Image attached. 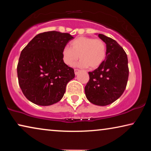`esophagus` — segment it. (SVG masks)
<instances>
[{
    "mask_svg": "<svg viewBox=\"0 0 151 151\" xmlns=\"http://www.w3.org/2000/svg\"><path fill=\"white\" fill-rule=\"evenodd\" d=\"M80 71L79 69H76L75 70H74V72H75V75H78V73H79V72H80Z\"/></svg>",
    "mask_w": 151,
    "mask_h": 151,
    "instance_id": "esophagus-1",
    "label": "esophagus"
}]
</instances>
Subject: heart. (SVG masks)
I'll use <instances>...</instances> for the list:
<instances>
[{"mask_svg":"<svg viewBox=\"0 0 151 151\" xmlns=\"http://www.w3.org/2000/svg\"><path fill=\"white\" fill-rule=\"evenodd\" d=\"M62 51L63 60L66 65L73 67L79 58L80 67L96 69L106 56V47L104 41L91 37L80 36L74 39Z\"/></svg>","mask_w":151,"mask_h":151,"instance_id":"1","label":"heart"}]
</instances>
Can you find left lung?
Masks as SVG:
<instances>
[{
  "label": "left lung",
  "mask_w": 151,
  "mask_h": 151,
  "mask_svg": "<svg viewBox=\"0 0 151 151\" xmlns=\"http://www.w3.org/2000/svg\"><path fill=\"white\" fill-rule=\"evenodd\" d=\"M98 36L106 44V56L98 68L88 72L89 80L84 91L92 104L106 106L117 100L124 91L129 78L128 58L115 40L101 34Z\"/></svg>",
  "instance_id": "1"
}]
</instances>
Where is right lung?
Masks as SVG:
<instances>
[{
  "mask_svg": "<svg viewBox=\"0 0 151 151\" xmlns=\"http://www.w3.org/2000/svg\"><path fill=\"white\" fill-rule=\"evenodd\" d=\"M73 38L67 33L44 32L36 35L22 49L17 66L18 83L30 102L49 106L63 98L75 73L64 63L62 51Z\"/></svg>",
  "mask_w": 151,
  "mask_h": 151,
  "instance_id": "add662e5",
  "label": "right lung"
}]
</instances>
